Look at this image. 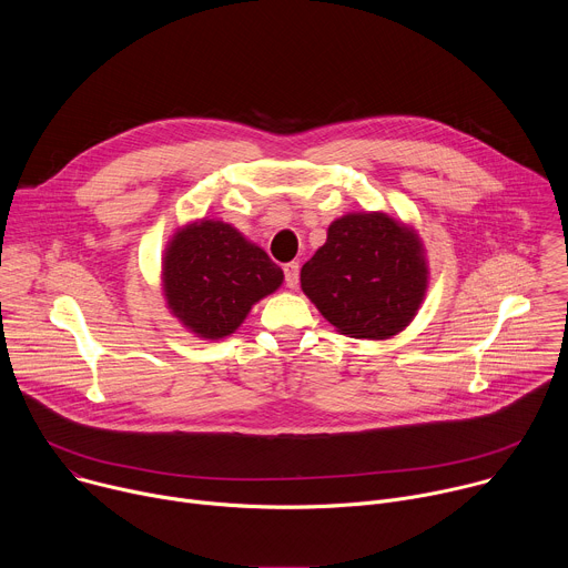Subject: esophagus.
Segmentation results:
<instances>
[{
  "mask_svg": "<svg viewBox=\"0 0 568 568\" xmlns=\"http://www.w3.org/2000/svg\"><path fill=\"white\" fill-rule=\"evenodd\" d=\"M283 274H285V283H287V287H296L298 285V263H287L285 267H283Z\"/></svg>",
  "mask_w": 568,
  "mask_h": 568,
  "instance_id": "obj_1",
  "label": "esophagus"
}]
</instances>
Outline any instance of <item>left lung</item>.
<instances>
[{
	"label": "left lung",
	"mask_w": 568,
	"mask_h": 568,
	"mask_svg": "<svg viewBox=\"0 0 568 568\" xmlns=\"http://www.w3.org/2000/svg\"><path fill=\"white\" fill-rule=\"evenodd\" d=\"M301 287L339 333L386 339L407 326L425 296L420 240L384 213L346 215L303 265Z\"/></svg>",
	"instance_id": "left-lung-1"
}]
</instances>
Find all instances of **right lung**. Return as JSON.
Returning a JSON list of instances; mask_svg holds the SVG:
<instances>
[{
  "mask_svg": "<svg viewBox=\"0 0 568 568\" xmlns=\"http://www.w3.org/2000/svg\"><path fill=\"white\" fill-rule=\"evenodd\" d=\"M281 283V267L224 222L186 226L173 237L164 258L173 314L206 339L231 335L252 305Z\"/></svg>",
  "mask_w": 568,
  "mask_h": 568,
  "instance_id": "right-lung-1",
  "label": "right lung"
}]
</instances>
